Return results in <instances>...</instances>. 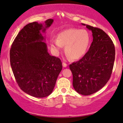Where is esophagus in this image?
Returning <instances> with one entry per match:
<instances>
[{
    "instance_id": "obj_1",
    "label": "esophagus",
    "mask_w": 123,
    "mask_h": 123,
    "mask_svg": "<svg viewBox=\"0 0 123 123\" xmlns=\"http://www.w3.org/2000/svg\"><path fill=\"white\" fill-rule=\"evenodd\" d=\"M62 66H63V67L66 68V67H67L68 65H67V63H66L65 62H63L62 63Z\"/></svg>"
}]
</instances>
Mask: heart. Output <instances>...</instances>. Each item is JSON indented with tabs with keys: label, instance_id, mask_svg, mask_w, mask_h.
Instances as JSON below:
<instances>
[{
	"label": "heart",
	"instance_id": "heart-1",
	"mask_svg": "<svg viewBox=\"0 0 123 123\" xmlns=\"http://www.w3.org/2000/svg\"><path fill=\"white\" fill-rule=\"evenodd\" d=\"M90 42V34L85 29L70 28L58 33L57 39H51L50 47L58 54L62 46H65L66 54L72 60H79L87 53Z\"/></svg>",
	"mask_w": 123,
	"mask_h": 123
}]
</instances>
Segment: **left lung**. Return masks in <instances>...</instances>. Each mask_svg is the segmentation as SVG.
Masks as SVG:
<instances>
[{
  "label": "left lung",
  "mask_w": 123,
  "mask_h": 123,
  "mask_svg": "<svg viewBox=\"0 0 123 123\" xmlns=\"http://www.w3.org/2000/svg\"><path fill=\"white\" fill-rule=\"evenodd\" d=\"M91 31L93 40L82 58L69 65L76 92L89 95L104 87L111 77L115 59V48L111 37L102 29L85 25Z\"/></svg>",
  "instance_id": "8db88e82"
}]
</instances>
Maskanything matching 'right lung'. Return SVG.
<instances>
[{
    "instance_id": "1",
    "label": "right lung",
    "mask_w": 123,
    "mask_h": 123,
    "mask_svg": "<svg viewBox=\"0 0 123 123\" xmlns=\"http://www.w3.org/2000/svg\"><path fill=\"white\" fill-rule=\"evenodd\" d=\"M53 19L44 24L33 22L25 26L14 40L10 51V65L18 85L32 97L44 98L53 92L62 69L59 58L49 53L42 33Z\"/></svg>"
}]
</instances>
